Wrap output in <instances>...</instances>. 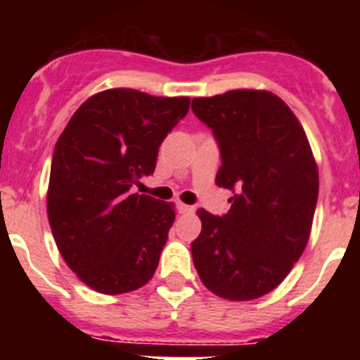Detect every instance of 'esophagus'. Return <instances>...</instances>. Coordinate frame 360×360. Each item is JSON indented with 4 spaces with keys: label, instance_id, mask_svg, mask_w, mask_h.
<instances>
[{
    "label": "esophagus",
    "instance_id": "esophagus-1",
    "mask_svg": "<svg viewBox=\"0 0 360 360\" xmlns=\"http://www.w3.org/2000/svg\"><path fill=\"white\" fill-rule=\"evenodd\" d=\"M195 211V207H191V205H186V203H178V212H180V214H189V212H193Z\"/></svg>",
    "mask_w": 360,
    "mask_h": 360
}]
</instances>
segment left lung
I'll list each match as a JSON object with an SVG mask.
<instances>
[{
    "label": "left lung",
    "instance_id": "obj_1",
    "mask_svg": "<svg viewBox=\"0 0 360 360\" xmlns=\"http://www.w3.org/2000/svg\"><path fill=\"white\" fill-rule=\"evenodd\" d=\"M221 153L216 186L234 191L227 214L198 209L193 262L202 283L229 301H252L287 278L308 243L319 171L303 126L278 95L231 90L193 98Z\"/></svg>",
    "mask_w": 360,
    "mask_h": 360
}]
</instances>
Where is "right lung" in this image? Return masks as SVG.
Returning a JSON list of instances; mask_svg holds the SVG:
<instances>
[{
  "label": "right lung",
  "instance_id": "right-lung-1",
  "mask_svg": "<svg viewBox=\"0 0 360 360\" xmlns=\"http://www.w3.org/2000/svg\"><path fill=\"white\" fill-rule=\"evenodd\" d=\"M189 97L111 88L86 98L57 139L46 212L66 265L91 290L144 287L158 266L174 203L133 193Z\"/></svg>",
  "mask_w": 360,
  "mask_h": 360
}]
</instances>
